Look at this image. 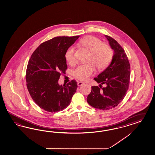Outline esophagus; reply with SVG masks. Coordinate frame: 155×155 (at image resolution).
<instances>
[{"label":"esophagus","instance_id":"esophagus-1","mask_svg":"<svg viewBox=\"0 0 155 155\" xmlns=\"http://www.w3.org/2000/svg\"><path fill=\"white\" fill-rule=\"evenodd\" d=\"M84 83L83 82H81V81H79V82H78V86H81L82 85H83Z\"/></svg>","mask_w":155,"mask_h":155}]
</instances>
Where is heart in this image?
Returning a JSON list of instances; mask_svg holds the SVG:
<instances>
[{
  "instance_id": "1",
  "label": "heart",
  "mask_w": 155,
  "mask_h": 155,
  "mask_svg": "<svg viewBox=\"0 0 155 155\" xmlns=\"http://www.w3.org/2000/svg\"><path fill=\"white\" fill-rule=\"evenodd\" d=\"M80 44L90 51L87 59L89 62L79 65L72 71V75L76 79L85 81L95 72V66L99 70L107 67L112 59L113 53L108 44L103 43L100 39L94 36H85L80 40ZM75 51V47L70 46L64 54L66 60L71 65L76 62Z\"/></svg>"
}]
</instances>
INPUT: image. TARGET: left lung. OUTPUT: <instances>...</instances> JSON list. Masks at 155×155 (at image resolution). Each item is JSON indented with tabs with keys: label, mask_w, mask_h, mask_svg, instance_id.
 <instances>
[{
	"label": "left lung",
	"mask_w": 155,
	"mask_h": 155,
	"mask_svg": "<svg viewBox=\"0 0 155 155\" xmlns=\"http://www.w3.org/2000/svg\"><path fill=\"white\" fill-rule=\"evenodd\" d=\"M114 54L110 64L97 78H94L98 86L91 87L87 102L91 106L102 110L116 107L125 97L129 88L130 66L123 48L111 36L106 35ZM106 87L102 88V84Z\"/></svg>",
	"instance_id": "8db88e82"
}]
</instances>
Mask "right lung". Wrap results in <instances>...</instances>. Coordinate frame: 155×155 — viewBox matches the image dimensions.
Masks as SVG:
<instances>
[{"mask_svg":"<svg viewBox=\"0 0 155 155\" xmlns=\"http://www.w3.org/2000/svg\"><path fill=\"white\" fill-rule=\"evenodd\" d=\"M79 36L53 38L40 44L31 56L26 73V85L32 99L45 111H62L75 93L78 85L75 80L64 85L58 81L68 68L65 52Z\"/></svg>","mask_w":155,"mask_h":155,"instance_id":"add662e5","label":"right lung"}]
</instances>
